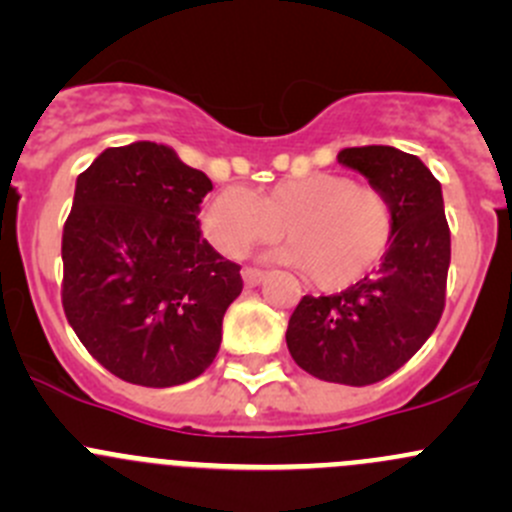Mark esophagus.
Instances as JSON below:
<instances>
[{
	"label": "esophagus",
	"mask_w": 512,
	"mask_h": 512,
	"mask_svg": "<svg viewBox=\"0 0 512 512\" xmlns=\"http://www.w3.org/2000/svg\"><path fill=\"white\" fill-rule=\"evenodd\" d=\"M242 280H245L247 287H257L265 280V272L257 270V267H245V270H242Z\"/></svg>",
	"instance_id": "34e87169"
}]
</instances>
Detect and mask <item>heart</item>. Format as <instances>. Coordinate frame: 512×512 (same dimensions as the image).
<instances>
[{
  "instance_id": "heart-1",
  "label": "heart",
  "mask_w": 512,
  "mask_h": 512,
  "mask_svg": "<svg viewBox=\"0 0 512 512\" xmlns=\"http://www.w3.org/2000/svg\"><path fill=\"white\" fill-rule=\"evenodd\" d=\"M205 237L223 255L240 257L255 245H287L277 260L307 272L312 285L337 292L369 275L394 235L389 198L371 185H356L342 173L287 178L255 195L220 188L200 213Z\"/></svg>"
}]
</instances>
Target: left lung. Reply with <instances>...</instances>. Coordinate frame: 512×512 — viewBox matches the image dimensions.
<instances>
[{"instance_id":"8db88e82","label":"left lung","mask_w":512,"mask_h":512,"mask_svg":"<svg viewBox=\"0 0 512 512\" xmlns=\"http://www.w3.org/2000/svg\"><path fill=\"white\" fill-rule=\"evenodd\" d=\"M337 160L381 190L394 235L379 270L329 297H302L289 317L287 349L307 374L369 386L406 364L436 329L446 304L451 232L441 183L411 153L344 148Z\"/></svg>"}]
</instances>
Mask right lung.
<instances>
[{"label":"right lung","mask_w":512,"mask_h":512,"mask_svg":"<svg viewBox=\"0 0 512 512\" xmlns=\"http://www.w3.org/2000/svg\"><path fill=\"white\" fill-rule=\"evenodd\" d=\"M210 190L203 170L151 141L106 148L76 178L61 302L89 354L128 384H185L218 354L242 277L200 235Z\"/></svg>","instance_id":"1"}]
</instances>
